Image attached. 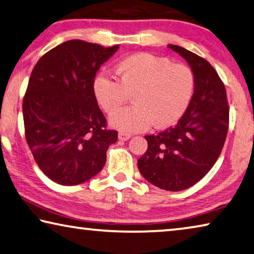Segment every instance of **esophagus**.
Instances as JSON below:
<instances>
[{
    "label": "esophagus",
    "mask_w": 254,
    "mask_h": 254,
    "mask_svg": "<svg viewBox=\"0 0 254 254\" xmlns=\"http://www.w3.org/2000/svg\"><path fill=\"white\" fill-rule=\"evenodd\" d=\"M131 138V134L128 133H124V132H120L119 133V139L122 140V141H127V140H128Z\"/></svg>",
    "instance_id": "34e87169"
}]
</instances>
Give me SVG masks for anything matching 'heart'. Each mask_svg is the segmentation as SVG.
<instances>
[{
    "instance_id": "obj_1",
    "label": "heart",
    "mask_w": 254,
    "mask_h": 254,
    "mask_svg": "<svg viewBox=\"0 0 254 254\" xmlns=\"http://www.w3.org/2000/svg\"><path fill=\"white\" fill-rule=\"evenodd\" d=\"M118 80L99 73L92 80V94L107 114H113L130 98L133 105L111 118L121 132H139L154 124L157 128L173 126L181 119L194 91V74L185 64L173 63L166 56L138 53L116 64Z\"/></svg>"
}]
</instances>
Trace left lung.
<instances>
[{
  "label": "left lung",
  "mask_w": 254,
  "mask_h": 254,
  "mask_svg": "<svg viewBox=\"0 0 254 254\" xmlns=\"http://www.w3.org/2000/svg\"><path fill=\"white\" fill-rule=\"evenodd\" d=\"M194 74L190 105L175 127L144 135L148 149L138 167L148 182L166 191L192 187L211 170L226 140L229 107L224 82L207 60L178 45Z\"/></svg>",
  "instance_id": "obj_1"
}]
</instances>
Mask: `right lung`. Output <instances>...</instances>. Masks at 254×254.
I'll list each match as a JSON object with an SVG mask.
<instances>
[{
    "instance_id": "add662e5",
    "label": "right lung",
    "mask_w": 254,
    "mask_h": 254,
    "mask_svg": "<svg viewBox=\"0 0 254 254\" xmlns=\"http://www.w3.org/2000/svg\"><path fill=\"white\" fill-rule=\"evenodd\" d=\"M119 45L72 39L36 63L23 96L25 135L35 162L48 179L76 185L94 178L118 140L92 94V80Z\"/></svg>"
}]
</instances>
